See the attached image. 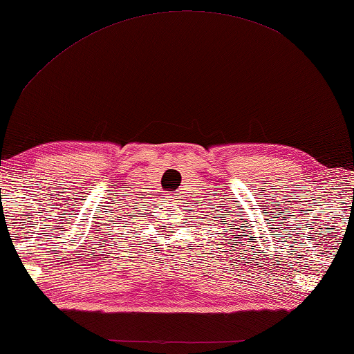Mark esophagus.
Wrapping results in <instances>:
<instances>
[{
  "instance_id": "34e87169",
  "label": "esophagus",
  "mask_w": 354,
  "mask_h": 354,
  "mask_svg": "<svg viewBox=\"0 0 354 354\" xmlns=\"http://www.w3.org/2000/svg\"><path fill=\"white\" fill-rule=\"evenodd\" d=\"M167 200H170V203L175 205V201H178V195H175V194H168V195H167Z\"/></svg>"
}]
</instances>
